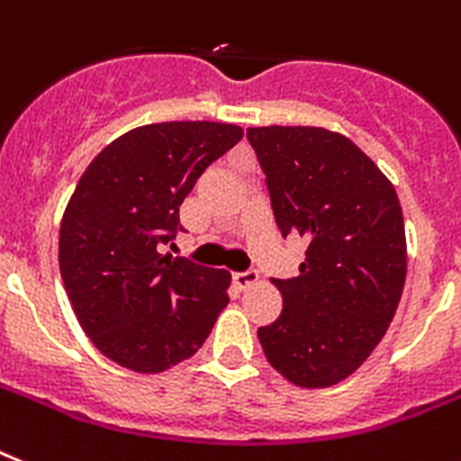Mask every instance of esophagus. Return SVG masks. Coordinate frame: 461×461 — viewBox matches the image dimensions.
<instances>
[{"instance_id":"esophagus-1","label":"esophagus","mask_w":461,"mask_h":461,"mask_svg":"<svg viewBox=\"0 0 461 461\" xmlns=\"http://www.w3.org/2000/svg\"><path fill=\"white\" fill-rule=\"evenodd\" d=\"M258 272H234L231 274V281H234V285H237V288H241V290H246V288H250V285H255L258 284Z\"/></svg>"}]
</instances>
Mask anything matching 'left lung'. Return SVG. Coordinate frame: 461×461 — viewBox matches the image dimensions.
Here are the masks:
<instances>
[{"instance_id": "8db88e82", "label": "left lung", "mask_w": 461, "mask_h": 461, "mask_svg": "<svg viewBox=\"0 0 461 461\" xmlns=\"http://www.w3.org/2000/svg\"><path fill=\"white\" fill-rule=\"evenodd\" d=\"M246 135L281 234L309 239L300 276L274 281L284 309L258 338L293 384H338L380 344L403 293L408 253L396 189L332 131L262 126Z\"/></svg>"}]
</instances>
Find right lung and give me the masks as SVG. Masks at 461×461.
I'll return each instance as SVG.
<instances>
[{"label":"right lung","mask_w":461,"mask_h":461,"mask_svg":"<svg viewBox=\"0 0 461 461\" xmlns=\"http://www.w3.org/2000/svg\"><path fill=\"white\" fill-rule=\"evenodd\" d=\"M243 138L218 122L147 123L93 158L65 208L60 276L95 347L135 373L194 356L230 295V272L158 253L180 203L215 158Z\"/></svg>","instance_id":"1"}]
</instances>
